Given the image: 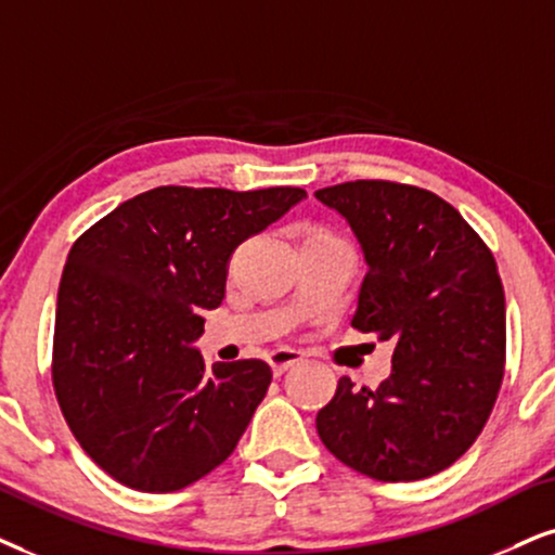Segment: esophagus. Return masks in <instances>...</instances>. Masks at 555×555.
<instances>
[{
  "label": "esophagus",
  "instance_id": "1",
  "mask_svg": "<svg viewBox=\"0 0 555 555\" xmlns=\"http://www.w3.org/2000/svg\"><path fill=\"white\" fill-rule=\"evenodd\" d=\"M305 356H301V350H294V348H276L269 353V363L273 369V374H284L286 369H292L294 363H299Z\"/></svg>",
  "mask_w": 555,
  "mask_h": 555
}]
</instances>
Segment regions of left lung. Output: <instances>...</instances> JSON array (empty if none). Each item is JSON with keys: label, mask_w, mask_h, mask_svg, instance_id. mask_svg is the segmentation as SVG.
Returning a JSON list of instances; mask_svg holds the SVG:
<instances>
[{"label": "left lung", "mask_w": 555, "mask_h": 555, "mask_svg": "<svg viewBox=\"0 0 555 555\" xmlns=\"http://www.w3.org/2000/svg\"><path fill=\"white\" fill-rule=\"evenodd\" d=\"M314 196L359 237L366 276L350 325L395 340L376 389L338 382L318 412L335 459L376 481H417L464 455L504 376V289L492 250L459 209L397 181H346Z\"/></svg>", "instance_id": "left-lung-1"}]
</instances>
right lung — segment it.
<instances>
[{
	"mask_svg": "<svg viewBox=\"0 0 555 555\" xmlns=\"http://www.w3.org/2000/svg\"><path fill=\"white\" fill-rule=\"evenodd\" d=\"M307 196L158 186L91 225L63 266L53 387L74 438L138 492L199 481L235 451L271 384L266 361L215 363L194 343L225 297L233 250Z\"/></svg>",
	"mask_w": 555,
	"mask_h": 555,
	"instance_id": "obj_1",
	"label": "right lung"
}]
</instances>
